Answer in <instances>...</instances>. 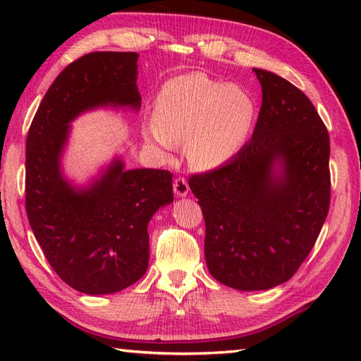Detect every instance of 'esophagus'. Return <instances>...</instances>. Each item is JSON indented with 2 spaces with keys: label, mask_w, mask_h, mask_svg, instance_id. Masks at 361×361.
Wrapping results in <instances>:
<instances>
[{
  "label": "esophagus",
  "mask_w": 361,
  "mask_h": 361,
  "mask_svg": "<svg viewBox=\"0 0 361 361\" xmlns=\"http://www.w3.org/2000/svg\"><path fill=\"white\" fill-rule=\"evenodd\" d=\"M173 192L176 197H186L189 194V185L186 178L178 176V178L173 181Z\"/></svg>",
  "instance_id": "obj_1"
}]
</instances>
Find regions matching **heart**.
Here are the masks:
<instances>
[{
	"label": "heart",
	"instance_id": "b5f03b06",
	"mask_svg": "<svg viewBox=\"0 0 361 361\" xmlns=\"http://www.w3.org/2000/svg\"><path fill=\"white\" fill-rule=\"evenodd\" d=\"M255 118L256 102L247 90L192 73L159 91L144 136L164 150L185 142L190 166L212 171L240 152Z\"/></svg>",
	"mask_w": 361,
	"mask_h": 361
}]
</instances>
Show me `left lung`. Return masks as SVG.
Here are the masks:
<instances>
[{
    "instance_id": "obj_1",
    "label": "left lung",
    "mask_w": 361,
    "mask_h": 361,
    "mask_svg": "<svg viewBox=\"0 0 361 361\" xmlns=\"http://www.w3.org/2000/svg\"><path fill=\"white\" fill-rule=\"evenodd\" d=\"M262 106L251 140L226 164L190 176L203 211L206 265L235 290L287 282L309 256L331 203V141L310 99L252 68Z\"/></svg>"
}]
</instances>
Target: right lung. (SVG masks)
Wrapping results in <instances>:
<instances>
[{"label": "right lung", "mask_w": 361, "mask_h": 361, "mask_svg": "<svg viewBox=\"0 0 361 361\" xmlns=\"http://www.w3.org/2000/svg\"><path fill=\"white\" fill-rule=\"evenodd\" d=\"M136 52H91L68 65L38 106L26 140V212L59 278L110 295L149 265V221L173 202L172 173L130 169L114 157L87 185L63 173L71 122L97 109H141Z\"/></svg>", "instance_id": "add662e5"}]
</instances>
